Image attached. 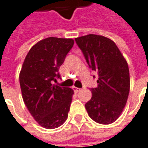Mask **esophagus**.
<instances>
[{"mask_svg":"<svg viewBox=\"0 0 148 148\" xmlns=\"http://www.w3.org/2000/svg\"><path fill=\"white\" fill-rule=\"evenodd\" d=\"M73 90H74L75 93H78L81 90V89L80 88H77V87H73Z\"/></svg>","mask_w":148,"mask_h":148,"instance_id":"34e87169","label":"esophagus"}]
</instances>
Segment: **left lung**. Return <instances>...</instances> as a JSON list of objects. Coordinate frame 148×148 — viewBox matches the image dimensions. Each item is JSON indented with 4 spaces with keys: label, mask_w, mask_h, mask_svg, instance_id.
<instances>
[{
    "label": "left lung",
    "mask_w": 148,
    "mask_h": 148,
    "mask_svg": "<svg viewBox=\"0 0 148 148\" xmlns=\"http://www.w3.org/2000/svg\"><path fill=\"white\" fill-rule=\"evenodd\" d=\"M75 40L89 67L99 76L97 87L90 89L92 98L86 103L88 115L102 125L113 123L123 112L130 93L127 62L113 40L103 36L89 34Z\"/></svg>",
    "instance_id": "left-lung-1"
}]
</instances>
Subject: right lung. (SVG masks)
I'll use <instances>...</instances> for the list:
<instances>
[{"instance_id": "add662e5", "label": "right lung", "mask_w": 148, "mask_h": 148, "mask_svg": "<svg viewBox=\"0 0 148 148\" xmlns=\"http://www.w3.org/2000/svg\"><path fill=\"white\" fill-rule=\"evenodd\" d=\"M74 45L70 38L48 37L30 49L19 73L23 99L40 126L59 127L66 121L74 91L53 82L59 67Z\"/></svg>"}]
</instances>
